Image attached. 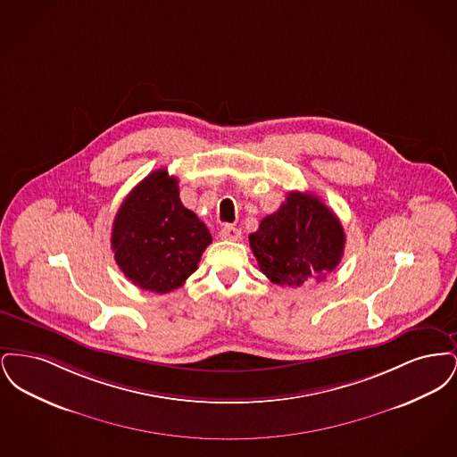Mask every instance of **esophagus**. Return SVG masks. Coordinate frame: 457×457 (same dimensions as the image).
<instances>
[{"label":"esophagus","mask_w":457,"mask_h":457,"mask_svg":"<svg viewBox=\"0 0 457 457\" xmlns=\"http://www.w3.org/2000/svg\"><path fill=\"white\" fill-rule=\"evenodd\" d=\"M219 237H220V239L238 241V239H241V229L235 228V226H224V228L219 231Z\"/></svg>","instance_id":"34e87169"}]
</instances>
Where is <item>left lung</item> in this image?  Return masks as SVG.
Instances as JSON below:
<instances>
[{"mask_svg":"<svg viewBox=\"0 0 457 457\" xmlns=\"http://www.w3.org/2000/svg\"><path fill=\"white\" fill-rule=\"evenodd\" d=\"M248 239L262 274L295 287L326 279L343 259L346 243L341 220L306 192H289L278 212L262 219Z\"/></svg>","mask_w":457,"mask_h":457,"instance_id":"left-lung-1","label":"left lung"}]
</instances>
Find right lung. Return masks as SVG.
Instances as JSON below:
<instances>
[{
  "instance_id": "right-lung-1",
  "label": "right lung",
  "mask_w": 457,
  "mask_h": 457,
  "mask_svg": "<svg viewBox=\"0 0 457 457\" xmlns=\"http://www.w3.org/2000/svg\"><path fill=\"white\" fill-rule=\"evenodd\" d=\"M211 241L207 226L181 204L178 179L166 170L131 190L111 235L114 261L127 279L159 295L183 286Z\"/></svg>"
}]
</instances>
